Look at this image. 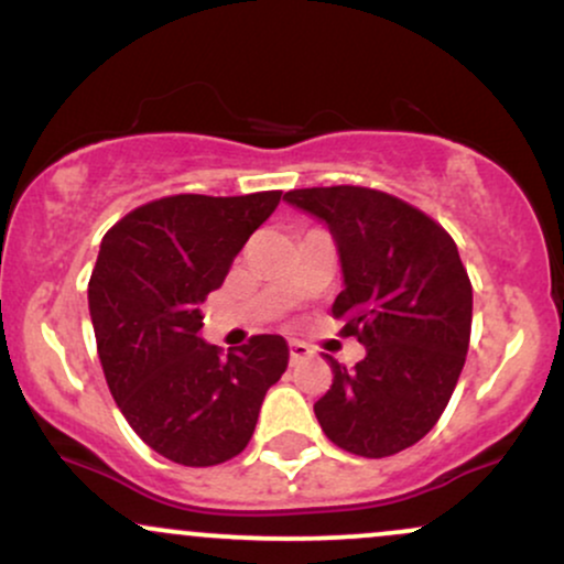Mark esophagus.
Wrapping results in <instances>:
<instances>
[{"mask_svg":"<svg viewBox=\"0 0 564 564\" xmlns=\"http://www.w3.org/2000/svg\"><path fill=\"white\" fill-rule=\"evenodd\" d=\"M289 355H291V364H302L307 355H313V349H310L304 341H289Z\"/></svg>","mask_w":564,"mask_h":564,"instance_id":"34e87169","label":"esophagus"}]
</instances>
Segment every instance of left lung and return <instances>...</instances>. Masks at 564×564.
I'll return each instance as SVG.
<instances>
[{"label":"left lung","instance_id":"obj_1","mask_svg":"<svg viewBox=\"0 0 564 564\" xmlns=\"http://www.w3.org/2000/svg\"><path fill=\"white\" fill-rule=\"evenodd\" d=\"M321 219L345 289L332 313L366 358L332 366L315 416L334 445L384 458L419 443L448 405L471 332V283L456 243L435 219L371 187H302L283 196Z\"/></svg>","mask_w":564,"mask_h":564}]
</instances>
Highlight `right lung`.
Listing matches in <instances>:
<instances>
[{
  "instance_id": "right-lung-1",
  "label": "right lung",
  "mask_w": 564,
  "mask_h": 564,
  "mask_svg": "<svg viewBox=\"0 0 564 564\" xmlns=\"http://www.w3.org/2000/svg\"><path fill=\"white\" fill-rule=\"evenodd\" d=\"M278 200L281 191L151 200L100 243L89 315L106 381L142 443L183 467L238 456L289 366L278 334L251 336L228 358L200 339V304Z\"/></svg>"
}]
</instances>
